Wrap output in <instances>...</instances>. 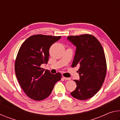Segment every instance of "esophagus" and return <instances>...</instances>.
Here are the masks:
<instances>
[{
	"label": "esophagus",
	"instance_id": "esophagus-1",
	"mask_svg": "<svg viewBox=\"0 0 120 120\" xmlns=\"http://www.w3.org/2000/svg\"><path fill=\"white\" fill-rule=\"evenodd\" d=\"M63 79L66 80H68L71 79V78H66V77H63Z\"/></svg>",
	"mask_w": 120,
	"mask_h": 120
}]
</instances>
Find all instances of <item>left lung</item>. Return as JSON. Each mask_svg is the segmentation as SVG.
<instances>
[{
  "instance_id": "1",
  "label": "left lung",
  "mask_w": 120,
  "mask_h": 120,
  "mask_svg": "<svg viewBox=\"0 0 120 120\" xmlns=\"http://www.w3.org/2000/svg\"><path fill=\"white\" fill-rule=\"evenodd\" d=\"M68 40L76 46L72 66H79V80L71 95L80 100L91 98L101 89L106 74V62L102 46L92 35L70 36Z\"/></svg>"
}]
</instances>
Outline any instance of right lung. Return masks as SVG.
<instances>
[{
	"mask_svg": "<svg viewBox=\"0 0 120 120\" xmlns=\"http://www.w3.org/2000/svg\"><path fill=\"white\" fill-rule=\"evenodd\" d=\"M61 36L32 35L22 44L15 61L16 76L28 97L41 101L49 96L56 83L62 76L60 73L51 74L49 70L41 68L47 64L49 49Z\"/></svg>",
	"mask_w": 120,
	"mask_h": 120,
	"instance_id": "1",
	"label": "right lung"
}]
</instances>
